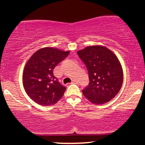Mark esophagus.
<instances>
[{"label":"esophagus","mask_w":145,"mask_h":145,"mask_svg":"<svg viewBox=\"0 0 145 145\" xmlns=\"http://www.w3.org/2000/svg\"><path fill=\"white\" fill-rule=\"evenodd\" d=\"M77 83H78V81H76V80H74L71 82V84H77Z\"/></svg>","instance_id":"esophagus-1"}]
</instances>
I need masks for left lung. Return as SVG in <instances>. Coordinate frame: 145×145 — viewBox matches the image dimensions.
I'll list each match as a JSON object with an SVG mask.
<instances>
[{
  "instance_id": "8db88e82",
  "label": "left lung",
  "mask_w": 145,
  "mask_h": 145,
  "mask_svg": "<svg viewBox=\"0 0 145 145\" xmlns=\"http://www.w3.org/2000/svg\"><path fill=\"white\" fill-rule=\"evenodd\" d=\"M78 54L89 72V84L82 90L84 97L94 104L108 102L119 92L123 81L117 56L103 46H87Z\"/></svg>"
}]
</instances>
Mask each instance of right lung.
<instances>
[{
  "label": "right lung",
  "mask_w": 145,
  "mask_h": 145,
  "mask_svg": "<svg viewBox=\"0 0 145 145\" xmlns=\"http://www.w3.org/2000/svg\"><path fill=\"white\" fill-rule=\"evenodd\" d=\"M69 51L47 47L35 52L25 65L22 83L29 97L41 106L55 104L63 97L66 87L53 74V69L69 55Z\"/></svg>",
  "instance_id": "add662e5"
}]
</instances>
